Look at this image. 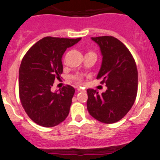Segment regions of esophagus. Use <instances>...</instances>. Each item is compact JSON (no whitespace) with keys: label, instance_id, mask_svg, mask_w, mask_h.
<instances>
[{"label":"esophagus","instance_id":"obj_1","mask_svg":"<svg viewBox=\"0 0 160 160\" xmlns=\"http://www.w3.org/2000/svg\"><path fill=\"white\" fill-rule=\"evenodd\" d=\"M78 92H86V90L84 89H82L81 87H78Z\"/></svg>","mask_w":160,"mask_h":160}]
</instances>
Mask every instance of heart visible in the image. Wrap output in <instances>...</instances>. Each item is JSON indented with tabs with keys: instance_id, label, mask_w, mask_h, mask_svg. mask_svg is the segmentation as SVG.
I'll return each mask as SVG.
<instances>
[{
	"instance_id": "1",
	"label": "heart",
	"mask_w": 160,
	"mask_h": 160,
	"mask_svg": "<svg viewBox=\"0 0 160 160\" xmlns=\"http://www.w3.org/2000/svg\"><path fill=\"white\" fill-rule=\"evenodd\" d=\"M74 79H75V80H77L78 82H80V81H82V76H80V75H78V76L74 77Z\"/></svg>"
}]
</instances>
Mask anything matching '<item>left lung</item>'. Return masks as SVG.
<instances>
[{"label":"left lung","mask_w":160,"mask_h":160,"mask_svg":"<svg viewBox=\"0 0 160 160\" xmlns=\"http://www.w3.org/2000/svg\"><path fill=\"white\" fill-rule=\"evenodd\" d=\"M102 55L97 79L105 83L107 90L99 95L88 89L87 110L95 120L114 123L129 111L138 92V70L135 59L127 47L112 36L92 38Z\"/></svg>","instance_id":"obj_1"}]
</instances>
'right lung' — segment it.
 Here are the masks:
<instances>
[{
  "mask_svg": "<svg viewBox=\"0 0 160 160\" xmlns=\"http://www.w3.org/2000/svg\"><path fill=\"white\" fill-rule=\"evenodd\" d=\"M81 40L46 37L33 45L23 57L19 71V92L22 105L37 124L52 127L68 115L75 89L63 86L52 92L54 80L63 71L62 58L67 48Z\"/></svg>",
  "mask_w": 160,
  "mask_h": 160,
  "instance_id": "obj_1",
  "label": "right lung"
}]
</instances>
